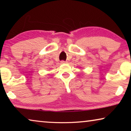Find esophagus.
<instances>
[{
  "instance_id": "obj_1",
  "label": "esophagus",
  "mask_w": 131,
  "mask_h": 131,
  "mask_svg": "<svg viewBox=\"0 0 131 131\" xmlns=\"http://www.w3.org/2000/svg\"><path fill=\"white\" fill-rule=\"evenodd\" d=\"M67 61H61V64H65V63H67Z\"/></svg>"
}]
</instances>
